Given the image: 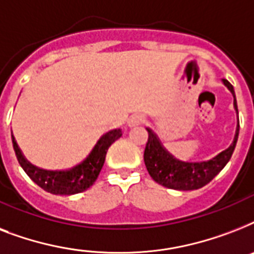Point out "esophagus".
Here are the masks:
<instances>
[{"mask_svg":"<svg viewBox=\"0 0 254 254\" xmlns=\"http://www.w3.org/2000/svg\"><path fill=\"white\" fill-rule=\"evenodd\" d=\"M145 120H143L142 116H139V115H133L129 119V121H127V125L129 127H137V125H139V124H142Z\"/></svg>","mask_w":254,"mask_h":254,"instance_id":"esophagus-1","label":"esophagus"}]
</instances>
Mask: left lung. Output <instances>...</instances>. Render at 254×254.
<instances>
[{"instance_id":"8db88e82","label":"left lung","mask_w":254,"mask_h":254,"mask_svg":"<svg viewBox=\"0 0 254 254\" xmlns=\"http://www.w3.org/2000/svg\"><path fill=\"white\" fill-rule=\"evenodd\" d=\"M223 83L233 95V105H235L236 113L239 115L236 96H235L232 84L225 79H223ZM239 129H240V125L237 124L236 134L231 146L219 153L212 159L204 161V162H183V161L174 158L163 147L154 131L146 127L149 138H147L145 153H143V161H145L147 171L157 183L165 186L167 189L181 190V191L201 189L203 186L208 185L229 162L233 150L236 147Z\"/></svg>"}]
</instances>
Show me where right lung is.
<instances>
[{"label": "right lung", "instance_id": "right-lung-1", "mask_svg": "<svg viewBox=\"0 0 254 254\" xmlns=\"http://www.w3.org/2000/svg\"><path fill=\"white\" fill-rule=\"evenodd\" d=\"M123 135L121 129H113L101 135L95 147L92 149L87 158L81 163L69 170H43L34 166L23 157L21 149L18 147L14 135L11 134L13 147L17 159L25 173L35 182L39 187L50 193L55 195H73L89 189L99 177L100 171L105 162V155L112 143Z\"/></svg>", "mask_w": 254, "mask_h": 254}]
</instances>
